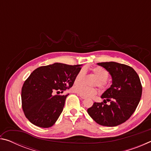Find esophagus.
I'll return each instance as SVG.
<instances>
[{"instance_id":"1","label":"esophagus","mask_w":151,"mask_h":151,"mask_svg":"<svg viewBox=\"0 0 151 151\" xmlns=\"http://www.w3.org/2000/svg\"><path fill=\"white\" fill-rule=\"evenodd\" d=\"M78 96H80L81 99H86V97H85V96H82L81 94H78Z\"/></svg>"}]
</instances>
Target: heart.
Listing matches in <instances>:
<instances>
[{
  "label": "heart",
  "mask_w": 151,
  "mask_h": 151,
  "mask_svg": "<svg viewBox=\"0 0 151 151\" xmlns=\"http://www.w3.org/2000/svg\"><path fill=\"white\" fill-rule=\"evenodd\" d=\"M91 72L93 73L97 78L96 80L94 81V85H97L102 89H106L108 87V83H107V78L109 77V72L105 68L101 66H95L91 68ZM85 77V70L81 69L78 71L76 74L75 78V84L73 87V91L75 93L81 94L82 96L86 97H90L95 95L98 93L97 88L94 87H88L83 84L79 83V82H82Z\"/></svg>",
  "instance_id": "1"
}]
</instances>
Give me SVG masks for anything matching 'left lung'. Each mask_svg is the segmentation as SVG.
Masks as SVG:
<instances>
[{
	"mask_svg": "<svg viewBox=\"0 0 151 151\" xmlns=\"http://www.w3.org/2000/svg\"><path fill=\"white\" fill-rule=\"evenodd\" d=\"M112 76V84L101 98L110 102L94 103L87 109L89 115L103 126L115 127L127 121L135 111L142 95L139 75L131 66L115 62L99 63Z\"/></svg>",
	"mask_w": 151,
	"mask_h": 151,
	"instance_id": "8db88e82",
	"label": "left lung"
}]
</instances>
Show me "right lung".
<instances>
[{
  "label": "right lung",
  "mask_w": 151,
  "mask_h": 151,
  "mask_svg": "<svg viewBox=\"0 0 151 151\" xmlns=\"http://www.w3.org/2000/svg\"><path fill=\"white\" fill-rule=\"evenodd\" d=\"M81 66L56 63L40 66L30 74L22 87L21 100L24 115L31 123L42 128L55 123L69 94L58 93L72 87Z\"/></svg>",
  "instance_id": "1"
}]
</instances>
